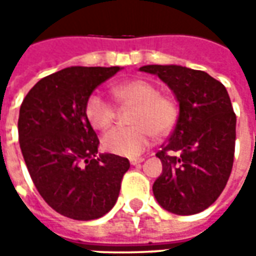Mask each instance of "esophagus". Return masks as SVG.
Returning a JSON list of instances; mask_svg holds the SVG:
<instances>
[{
	"instance_id": "34e87169",
	"label": "esophagus",
	"mask_w": 256,
	"mask_h": 256,
	"mask_svg": "<svg viewBox=\"0 0 256 256\" xmlns=\"http://www.w3.org/2000/svg\"><path fill=\"white\" fill-rule=\"evenodd\" d=\"M130 162H131V165H140L141 162H144V158H132Z\"/></svg>"
}]
</instances>
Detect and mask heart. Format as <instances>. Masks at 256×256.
I'll list each match as a JSON object with an SVG mask.
<instances>
[{"mask_svg": "<svg viewBox=\"0 0 256 256\" xmlns=\"http://www.w3.org/2000/svg\"><path fill=\"white\" fill-rule=\"evenodd\" d=\"M111 92L122 105L135 106L132 126L115 128L102 138L105 151L122 156H138L155 138V134L166 135L175 128L180 106L170 96L160 94L156 85L145 80H130L111 86ZM85 115L95 130L105 131L116 121L114 104L101 92H94L85 104Z\"/></svg>", "mask_w": 256, "mask_h": 256, "instance_id": "b5f03b06", "label": "heart"}]
</instances>
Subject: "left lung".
I'll list each match as a JSON object with an SVG mask.
<instances>
[{
  "label": "left lung",
  "mask_w": 256,
  "mask_h": 256,
  "mask_svg": "<svg viewBox=\"0 0 256 256\" xmlns=\"http://www.w3.org/2000/svg\"><path fill=\"white\" fill-rule=\"evenodd\" d=\"M140 70L158 75L180 102L176 126L156 152L162 174L154 182V195L172 214L202 212L221 195L234 164L236 115L226 88L206 72L181 65Z\"/></svg>",
  "instance_id": "left-lung-1"
}]
</instances>
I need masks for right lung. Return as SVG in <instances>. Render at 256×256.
Here are the masks:
<instances>
[{
    "label": "right lung",
    "instance_id": "obj_1",
    "mask_svg": "<svg viewBox=\"0 0 256 256\" xmlns=\"http://www.w3.org/2000/svg\"><path fill=\"white\" fill-rule=\"evenodd\" d=\"M120 66H70L40 80L20 108L18 138L28 172L58 214L91 221L111 211L130 161L104 154L85 115L92 91Z\"/></svg>",
    "mask_w": 256,
    "mask_h": 256
}]
</instances>
